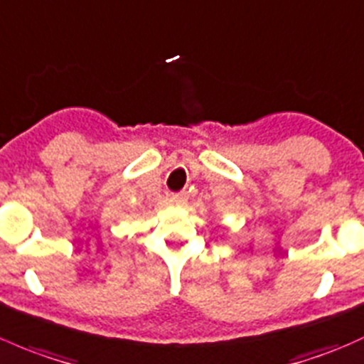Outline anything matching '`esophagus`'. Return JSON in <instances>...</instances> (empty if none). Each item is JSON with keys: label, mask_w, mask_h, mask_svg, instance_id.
<instances>
[{"label": "esophagus", "mask_w": 364, "mask_h": 364, "mask_svg": "<svg viewBox=\"0 0 364 364\" xmlns=\"http://www.w3.org/2000/svg\"><path fill=\"white\" fill-rule=\"evenodd\" d=\"M185 200H186V192H178V193L169 195L171 204H181V202H185Z\"/></svg>", "instance_id": "obj_1"}]
</instances>
